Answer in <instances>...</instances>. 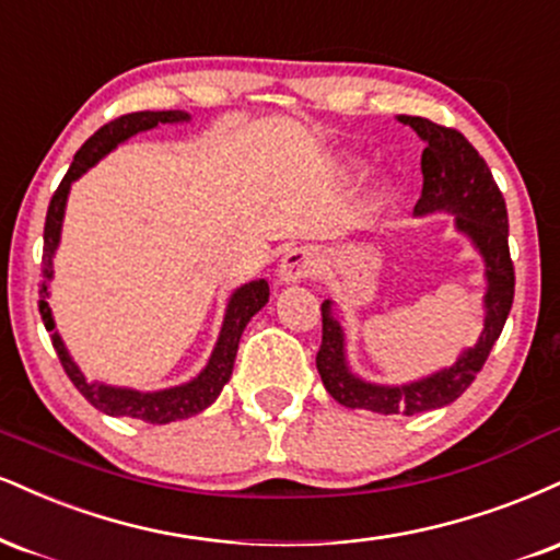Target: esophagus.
I'll list each match as a JSON object with an SVG mask.
<instances>
[{"label": "esophagus", "mask_w": 560, "mask_h": 560, "mask_svg": "<svg viewBox=\"0 0 560 560\" xmlns=\"http://www.w3.org/2000/svg\"><path fill=\"white\" fill-rule=\"evenodd\" d=\"M315 268H318V260H315L313 247H289L276 276H279V284H298L313 276Z\"/></svg>", "instance_id": "34e87169"}]
</instances>
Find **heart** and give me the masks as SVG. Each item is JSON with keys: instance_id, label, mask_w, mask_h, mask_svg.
I'll list each match as a JSON object with an SVG mask.
<instances>
[{"instance_id": "b5f03b06", "label": "heart", "mask_w": 560, "mask_h": 560, "mask_svg": "<svg viewBox=\"0 0 560 560\" xmlns=\"http://www.w3.org/2000/svg\"><path fill=\"white\" fill-rule=\"evenodd\" d=\"M360 172H362V161L360 159H347L345 164H341V174H345V177H357Z\"/></svg>"}]
</instances>
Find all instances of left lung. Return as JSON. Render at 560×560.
Returning <instances> with one entry per match:
<instances>
[{
	"instance_id": "left-lung-1",
	"label": "left lung",
	"mask_w": 560,
	"mask_h": 560,
	"mask_svg": "<svg viewBox=\"0 0 560 560\" xmlns=\"http://www.w3.org/2000/svg\"><path fill=\"white\" fill-rule=\"evenodd\" d=\"M425 143L422 151V195L415 215L451 213L456 232L464 234L485 262V323L475 347L464 349L451 368L409 383H370L349 368L347 334L336 318L334 302L320 305L323 345L315 357L320 381L336 401L349 409L375 415H420L456 401L472 386L490 349L498 341L514 302V262L509 255L506 200L480 153L462 132L430 122L425 117L399 114Z\"/></svg>"
}]
</instances>
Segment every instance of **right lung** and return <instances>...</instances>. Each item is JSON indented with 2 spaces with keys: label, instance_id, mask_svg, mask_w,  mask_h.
<instances>
[{
  "label": "right lung",
  "instance_id": "1",
  "mask_svg": "<svg viewBox=\"0 0 560 560\" xmlns=\"http://www.w3.org/2000/svg\"><path fill=\"white\" fill-rule=\"evenodd\" d=\"M177 122H190V114L172 109V112H132L125 117L114 119V122L104 125L98 132H93L85 140L83 148L75 153V161L67 170L65 179L59 182L57 192H54L49 211H46V224H44V279L38 284V310H42V320L46 331L51 334V345L57 349L59 362H62L67 378L75 383V388L85 396L93 407L101 409L104 415L112 417H132V420L151 422V425H166V422L187 420V417L203 412L206 407L219 399L221 388L226 386L232 378L234 370V357H237L240 336L245 331V326L258 310L266 307L268 302V281L255 279L247 284L237 287L232 292V298L226 302L224 320H221L219 339H215L213 352L208 357L206 368L195 375L192 381L179 383L172 388H159V390H138V388H125V386H109V383L101 381H88L83 370L78 368V362L72 360V354L67 352L62 336L57 331V323H54L51 307H49V284L54 279V253H57L59 240H62V221H65V208L67 198H70L72 182H78L83 174L96 166L106 153H112L114 148L122 145L125 140H130L132 135L153 130L159 125H177Z\"/></svg>",
  "mask_w": 560,
  "mask_h": 560
}]
</instances>
